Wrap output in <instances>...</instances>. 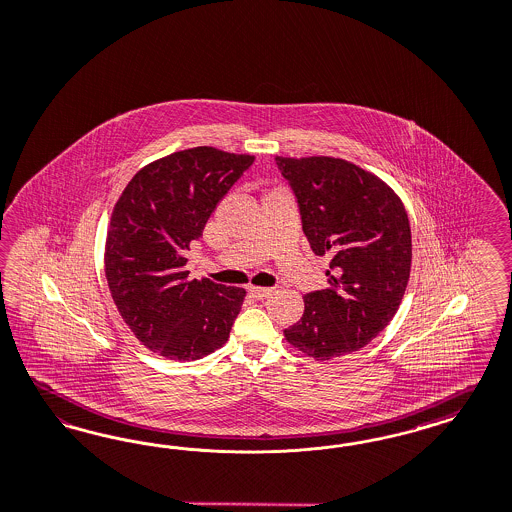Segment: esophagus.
<instances>
[{
    "label": "esophagus",
    "mask_w": 512,
    "mask_h": 512,
    "mask_svg": "<svg viewBox=\"0 0 512 512\" xmlns=\"http://www.w3.org/2000/svg\"><path fill=\"white\" fill-rule=\"evenodd\" d=\"M247 291H249L251 297H255V299L259 300L266 299V297L272 295V289H270V287H255V285H249Z\"/></svg>",
    "instance_id": "34e87169"
}]
</instances>
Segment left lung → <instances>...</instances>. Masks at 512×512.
Instances as JSON below:
<instances>
[{"mask_svg": "<svg viewBox=\"0 0 512 512\" xmlns=\"http://www.w3.org/2000/svg\"><path fill=\"white\" fill-rule=\"evenodd\" d=\"M316 255H329V287L306 293L287 342L318 361L357 352L399 310L412 263L401 198L380 177L333 157H276Z\"/></svg>", "mask_w": 512, "mask_h": 512, "instance_id": "left-lung-1", "label": "left lung"}]
</instances>
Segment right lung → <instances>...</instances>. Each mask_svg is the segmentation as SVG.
Listing matches in <instances>:
<instances>
[{
	"label": "right lung",
	"instance_id": "obj_1",
	"mask_svg": "<svg viewBox=\"0 0 512 512\" xmlns=\"http://www.w3.org/2000/svg\"><path fill=\"white\" fill-rule=\"evenodd\" d=\"M253 160L206 145L177 151L141 168L117 200L107 285L124 323L151 352L194 361L229 340L246 289L189 280L185 255Z\"/></svg>",
	"mask_w": 512,
	"mask_h": 512
}]
</instances>
